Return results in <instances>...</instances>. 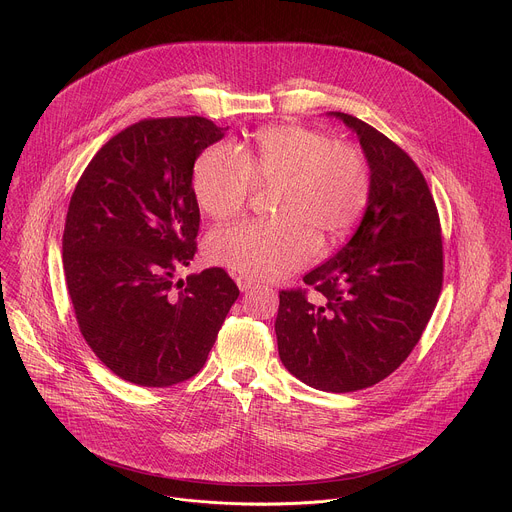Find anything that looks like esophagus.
<instances>
[{
  "label": "esophagus",
  "mask_w": 512,
  "mask_h": 512,
  "mask_svg": "<svg viewBox=\"0 0 512 512\" xmlns=\"http://www.w3.org/2000/svg\"><path fill=\"white\" fill-rule=\"evenodd\" d=\"M237 285H239V289L241 291H249L253 285H255V281L251 279V277H247V275H237Z\"/></svg>",
  "instance_id": "obj_1"
}]
</instances>
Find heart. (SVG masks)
<instances>
[{"label":"heart","instance_id":"heart-1","mask_svg":"<svg viewBox=\"0 0 512 512\" xmlns=\"http://www.w3.org/2000/svg\"><path fill=\"white\" fill-rule=\"evenodd\" d=\"M277 184L273 221L218 229L206 243L212 263L253 279H279L304 267L316 239L330 245L358 221L369 200V168L350 143L304 125L259 129L249 148L212 143L192 168L198 208L214 218L237 216L253 186Z\"/></svg>","mask_w":512,"mask_h":512}]
</instances>
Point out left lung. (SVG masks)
<instances>
[{"label":"left lung","instance_id":"1","mask_svg":"<svg viewBox=\"0 0 512 512\" xmlns=\"http://www.w3.org/2000/svg\"><path fill=\"white\" fill-rule=\"evenodd\" d=\"M371 168L369 202L352 239L281 289L275 318L283 367L302 383L350 393L377 385L411 354L440 298L442 225L417 164L387 135L348 113Z\"/></svg>","mask_w":512,"mask_h":512}]
</instances>
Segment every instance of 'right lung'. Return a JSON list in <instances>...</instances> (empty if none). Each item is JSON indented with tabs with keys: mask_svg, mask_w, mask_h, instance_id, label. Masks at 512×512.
<instances>
[{
	"mask_svg": "<svg viewBox=\"0 0 512 512\" xmlns=\"http://www.w3.org/2000/svg\"><path fill=\"white\" fill-rule=\"evenodd\" d=\"M227 127L206 117L143 119L113 135L70 196L62 263L83 338L139 387L192 379L239 287L221 267L174 281L196 253V158Z\"/></svg>",
	"mask_w": 512,
	"mask_h": 512,
	"instance_id": "right-lung-1",
	"label": "right lung"
}]
</instances>
